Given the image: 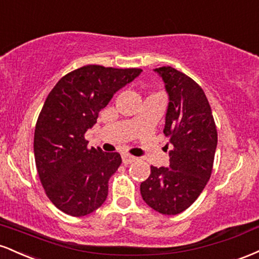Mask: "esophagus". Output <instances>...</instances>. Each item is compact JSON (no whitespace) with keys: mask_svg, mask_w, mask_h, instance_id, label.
<instances>
[{"mask_svg":"<svg viewBox=\"0 0 259 259\" xmlns=\"http://www.w3.org/2000/svg\"><path fill=\"white\" fill-rule=\"evenodd\" d=\"M121 159H123V163L124 164H132L133 162H135L136 159V157H134V156H130V154H123V156H121Z\"/></svg>","mask_w":259,"mask_h":259,"instance_id":"esophagus-1","label":"esophagus"}]
</instances>
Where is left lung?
Here are the masks:
<instances>
[{
  "instance_id": "1",
  "label": "left lung",
  "mask_w": 259,
  "mask_h": 259,
  "mask_svg": "<svg viewBox=\"0 0 259 259\" xmlns=\"http://www.w3.org/2000/svg\"><path fill=\"white\" fill-rule=\"evenodd\" d=\"M168 95L164 135L169 139V165L153 167L140 192L151 208L174 215L191 206L212 174L217 127L206 95L191 78L171 67L153 69Z\"/></svg>"
}]
</instances>
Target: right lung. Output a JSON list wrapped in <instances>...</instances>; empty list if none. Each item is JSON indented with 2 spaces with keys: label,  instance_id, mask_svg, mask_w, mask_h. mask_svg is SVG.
I'll return each instance as SVG.
<instances>
[{
  "label": "right lung",
  "instance_id": "right-lung-1",
  "mask_svg": "<svg viewBox=\"0 0 259 259\" xmlns=\"http://www.w3.org/2000/svg\"><path fill=\"white\" fill-rule=\"evenodd\" d=\"M141 72L85 65L64 75L47 96L35 126V163L46 195L62 212L82 217L106 201L121 157L88 148L84 135L113 95Z\"/></svg>",
  "mask_w": 259,
  "mask_h": 259
}]
</instances>
